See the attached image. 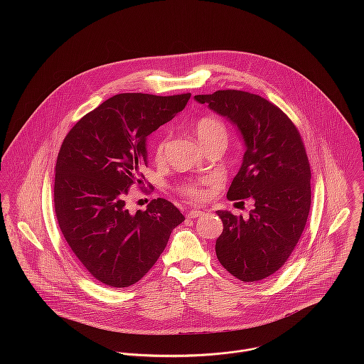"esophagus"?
<instances>
[{"label":"esophagus","instance_id":"esophagus-1","mask_svg":"<svg viewBox=\"0 0 364 364\" xmlns=\"http://www.w3.org/2000/svg\"><path fill=\"white\" fill-rule=\"evenodd\" d=\"M203 214V210H200V208H192L188 214H186V217L188 218H198V217H200Z\"/></svg>","mask_w":364,"mask_h":364}]
</instances>
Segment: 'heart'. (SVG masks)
Wrapping results in <instances>:
<instances>
[{
  "instance_id": "b5f03b06",
  "label": "heart",
  "mask_w": 364,
  "mask_h": 364,
  "mask_svg": "<svg viewBox=\"0 0 364 364\" xmlns=\"http://www.w3.org/2000/svg\"><path fill=\"white\" fill-rule=\"evenodd\" d=\"M196 134L200 140V143L205 146L210 141L215 140V139H223L227 141V130H225V126L221 120L215 119V117H211V116H203L202 119H199L196 122ZM166 146H168V133L165 132L161 139L158 140V143L154 147V156H156V161H161L164 156H165V151H166ZM208 183V181H196V182H185L182 183L178 191L188 196V198H192V199H203L206 196V192L203 189V186Z\"/></svg>"
}]
</instances>
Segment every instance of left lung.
<instances>
[{
    "label": "left lung",
    "mask_w": 364,
    "mask_h": 364,
    "mask_svg": "<svg viewBox=\"0 0 364 364\" xmlns=\"http://www.w3.org/2000/svg\"><path fill=\"white\" fill-rule=\"evenodd\" d=\"M195 100L227 117L244 139L242 165L227 198H251L255 208L248 218L217 211L224 228L215 254L237 279L259 282L289 259L309 218L311 169L304 143L289 116L259 95L223 90Z\"/></svg>",
    "instance_id": "obj_1"
}]
</instances>
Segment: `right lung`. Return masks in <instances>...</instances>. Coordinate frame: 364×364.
<instances>
[{
	"mask_svg": "<svg viewBox=\"0 0 364 364\" xmlns=\"http://www.w3.org/2000/svg\"><path fill=\"white\" fill-rule=\"evenodd\" d=\"M191 94H119L80 119L55 162L58 227L81 264L110 287L137 283L165 250L185 217L154 199L144 211L126 208V195L144 178L146 140L181 112Z\"/></svg>",
	"mask_w": 364,
	"mask_h": 364,
	"instance_id": "obj_1",
	"label": "right lung"
}]
</instances>
